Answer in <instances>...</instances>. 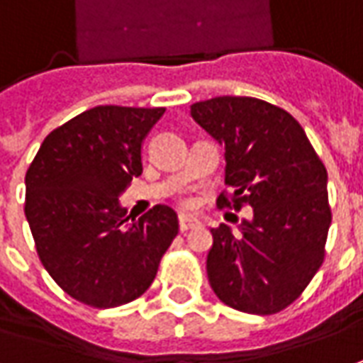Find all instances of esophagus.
<instances>
[{"mask_svg": "<svg viewBox=\"0 0 363 363\" xmlns=\"http://www.w3.org/2000/svg\"><path fill=\"white\" fill-rule=\"evenodd\" d=\"M200 222L196 218H190V216H179V228H181V232H189L192 228H199Z\"/></svg>", "mask_w": 363, "mask_h": 363, "instance_id": "34e87169", "label": "esophagus"}]
</instances>
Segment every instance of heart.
<instances>
[{
  "instance_id": "obj_1",
  "label": "heart",
  "mask_w": 363,
  "mask_h": 363,
  "mask_svg": "<svg viewBox=\"0 0 363 363\" xmlns=\"http://www.w3.org/2000/svg\"><path fill=\"white\" fill-rule=\"evenodd\" d=\"M186 208H192V202H186Z\"/></svg>"
}]
</instances>
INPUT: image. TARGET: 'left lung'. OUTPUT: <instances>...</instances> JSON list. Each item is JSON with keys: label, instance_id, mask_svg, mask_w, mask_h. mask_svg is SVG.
<instances>
[{"label": "left lung", "instance_id": "left-lung-1", "mask_svg": "<svg viewBox=\"0 0 363 363\" xmlns=\"http://www.w3.org/2000/svg\"><path fill=\"white\" fill-rule=\"evenodd\" d=\"M190 116L224 147L230 199L250 204L240 234L212 228L210 287L224 305L275 314L296 301L324 261L330 206L323 161L298 121L277 106L247 96H218L190 106Z\"/></svg>", "mask_w": 363, "mask_h": 363}]
</instances>
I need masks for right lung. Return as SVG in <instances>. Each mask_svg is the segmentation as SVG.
<instances>
[{"label": "right lung", "mask_w": 363, "mask_h": 363, "mask_svg": "<svg viewBox=\"0 0 363 363\" xmlns=\"http://www.w3.org/2000/svg\"><path fill=\"white\" fill-rule=\"evenodd\" d=\"M164 108L96 106L50 131L25 174V216L40 263L65 293L96 308L151 287L179 234L173 208L138 222L120 194L143 173L141 145Z\"/></svg>", "instance_id": "1"}]
</instances>
